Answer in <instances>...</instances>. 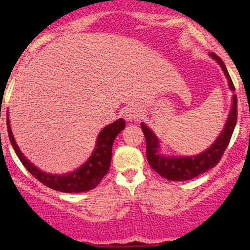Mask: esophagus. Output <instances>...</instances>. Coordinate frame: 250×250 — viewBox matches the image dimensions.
<instances>
[{
  "mask_svg": "<svg viewBox=\"0 0 250 250\" xmlns=\"http://www.w3.org/2000/svg\"><path fill=\"white\" fill-rule=\"evenodd\" d=\"M142 113H141V109L137 107H128L124 110V117L127 120H137L140 119Z\"/></svg>",
  "mask_w": 250,
  "mask_h": 250,
  "instance_id": "34e87169",
  "label": "esophagus"
}]
</instances>
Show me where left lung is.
Returning <instances> with one entry per match:
<instances>
[{
	"label": "left lung",
	"instance_id": "left-lung-1",
	"mask_svg": "<svg viewBox=\"0 0 250 250\" xmlns=\"http://www.w3.org/2000/svg\"><path fill=\"white\" fill-rule=\"evenodd\" d=\"M210 56L215 59L221 66L229 81V86L232 91H235V85L231 81L230 74H229L228 69L224 65L223 60L215 53H210ZM236 123H237V96L233 95V102L230 110V115H229L225 127L221 131L217 141L207 150L199 154V155L179 156V158H166V156L160 155L159 154V140L154 135L153 131L149 130L144 124H141L146 142V160H148L149 165H150L154 171L158 172L163 178L168 179V181L181 182L195 178V177L205 173V172H207L208 169H210L219 163L224 151H225L229 143H230Z\"/></svg>",
	"mask_w": 250,
	"mask_h": 250
}]
</instances>
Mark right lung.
Wrapping results in <instances>:
<instances>
[{
	"instance_id": "add662e5",
	"label": "right lung",
	"mask_w": 250,
	"mask_h": 250,
	"mask_svg": "<svg viewBox=\"0 0 250 250\" xmlns=\"http://www.w3.org/2000/svg\"><path fill=\"white\" fill-rule=\"evenodd\" d=\"M7 127H8L9 141L12 143L13 148H14L15 153H17L18 158L24 165L25 168L36 179H38L45 187L58 190V191L84 192L96 188L107 174L108 169L110 167V160H112L113 142H114L118 133L125 127V122L124 119H118L112 124L107 125L100 132L99 137H97L96 148H95L94 153L90 156L89 160L83 166L79 167L78 169L72 172V173L62 174V176L44 173L41 169H38L37 167L33 166L29 160H26L25 156L21 154V151L19 150V148H18L17 143H15L12 130H10L8 118H7Z\"/></svg>"
}]
</instances>
